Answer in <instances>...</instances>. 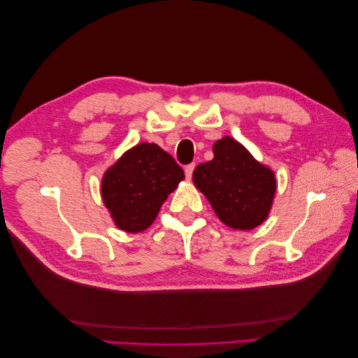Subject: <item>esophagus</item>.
I'll return each instance as SVG.
<instances>
[{"mask_svg":"<svg viewBox=\"0 0 358 358\" xmlns=\"http://www.w3.org/2000/svg\"><path fill=\"white\" fill-rule=\"evenodd\" d=\"M194 169H195V164H187V166L185 167V173H186V178H187V180L192 178Z\"/></svg>","mask_w":358,"mask_h":358,"instance_id":"obj_1","label":"esophagus"}]
</instances>
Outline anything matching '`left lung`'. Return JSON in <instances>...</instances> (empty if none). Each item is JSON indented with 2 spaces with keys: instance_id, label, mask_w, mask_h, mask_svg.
Returning a JSON list of instances; mask_svg holds the SVG:
<instances>
[{
  "instance_id": "8db88e82",
  "label": "left lung",
  "mask_w": 358,
  "mask_h": 358,
  "mask_svg": "<svg viewBox=\"0 0 358 358\" xmlns=\"http://www.w3.org/2000/svg\"><path fill=\"white\" fill-rule=\"evenodd\" d=\"M194 185L214 208L217 217L234 229H254L268 217L275 177L231 136L214 144V159L194 171Z\"/></svg>"
}]
</instances>
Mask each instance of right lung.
<instances>
[{"label": "right lung", "mask_w": 358, "mask_h": 358, "mask_svg": "<svg viewBox=\"0 0 358 358\" xmlns=\"http://www.w3.org/2000/svg\"><path fill=\"white\" fill-rule=\"evenodd\" d=\"M183 178V169L162 148L136 144L104 173L103 201L120 229L141 232Z\"/></svg>", "instance_id": "right-lung-1"}]
</instances>
